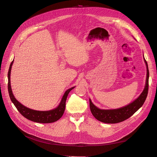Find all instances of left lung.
Returning <instances> with one entry per match:
<instances>
[{"instance_id": "8db88e82", "label": "left lung", "mask_w": 157, "mask_h": 157, "mask_svg": "<svg viewBox=\"0 0 157 157\" xmlns=\"http://www.w3.org/2000/svg\"><path fill=\"white\" fill-rule=\"evenodd\" d=\"M144 60L147 68V76L146 85L144 89L139 95L132 102L125 105L123 108L115 109H101L92 103L90 99V108L94 117L98 121L105 123H117L129 118L143 105L148 92V81H149V70L147 63L144 58Z\"/></svg>"}]
</instances>
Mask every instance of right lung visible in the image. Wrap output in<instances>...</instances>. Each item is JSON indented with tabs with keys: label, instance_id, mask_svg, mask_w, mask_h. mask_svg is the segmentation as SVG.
Here are the masks:
<instances>
[{
	"label": "right lung",
	"instance_id": "add662e5",
	"mask_svg": "<svg viewBox=\"0 0 157 157\" xmlns=\"http://www.w3.org/2000/svg\"><path fill=\"white\" fill-rule=\"evenodd\" d=\"M13 61H12L10 67L8 71V91H9V94L11 100L12 102L14 104L15 107L20 113V114L26 118L27 119L37 122V123H53L57 120H59L62 117L65 111V102L67 100V97L69 93L71 90L74 88L72 87L70 89H68L66 91L62 98V101L59 105V106L50 111H36L34 109H31L30 108H27L20 102H19L16 99L14 95L13 94L11 86V82H10V76H11V67L13 63Z\"/></svg>",
	"mask_w": 157,
	"mask_h": 157
}]
</instances>
